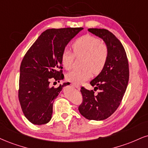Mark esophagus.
<instances>
[{"label":"esophagus","instance_id":"obj_1","mask_svg":"<svg viewBox=\"0 0 148 148\" xmlns=\"http://www.w3.org/2000/svg\"><path fill=\"white\" fill-rule=\"evenodd\" d=\"M72 86L75 87V88H76V89H78V90H80V88H81V87H80V85H76V84H74V83H72Z\"/></svg>","mask_w":148,"mask_h":148}]
</instances>
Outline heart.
Instances as JSON below:
<instances>
[{
  "label": "heart",
  "instance_id": "b5f03b06",
  "mask_svg": "<svg viewBox=\"0 0 148 148\" xmlns=\"http://www.w3.org/2000/svg\"><path fill=\"white\" fill-rule=\"evenodd\" d=\"M72 47L74 54L70 51H63L61 55V63L66 69L72 68L74 56L83 57L81 70L71 71L66 74L67 81L75 84H80L91 77L92 73L98 74L102 72L108 58L107 45L97 37L92 35H84L76 39ZM75 55H74L73 54Z\"/></svg>",
  "mask_w": 148,
  "mask_h": 148
}]
</instances>
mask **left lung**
<instances>
[{"label": "left lung", "instance_id": "1", "mask_svg": "<svg viewBox=\"0 0 148 148\" xmlns=\"http://www.w3.org/2000/svg\"><path fill=\"white\" fill-rule=\"evenodd\" d=\"M88 31L103 39L108 49V58L104 68L90 82L93 90L82 87L83 102L79 112L89 120L102 121L116 110L121 102L129 81V65L123 46L112 33L105 29L90 28Z\"/></svg>", "mask_w": 148, "mask_h": 148}]
</instances>
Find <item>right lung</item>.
I'll return each instance as SVG.
<instances>
[{
  "label": "right lung",
  "instance_id": "1",
  "mask_svg": "<svg viewBox=\"0 0 148 148\" xmlns=\"http://www.w3.org/2000/svg\"><path fill=\"white\" fill-rule=\"evenodd\" d=\"M83 27L49 29L31 46L21 62L18 99L23 112L34 125L51 120L53 103L64 86H50V81L63 80L61 55L68 42Z\"/></svg>",
  "mask_w": 148,
  "mask_h": 148
}]
</instances>
